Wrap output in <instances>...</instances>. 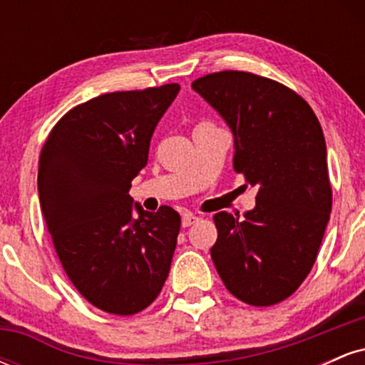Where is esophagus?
Returning <instances> with one entry per match:
<instances>
[{
  "label": "esophagus",
  "instance_id": "1",
  "mask_svg": "<svg viewBox=\"0 0 365 365\" xmlns=\"http://www.w3.org/2000/svg\"><path fill=\"white\" fill-rule=\"evenodd\" d=\"M197 221H199V217L194 216V215H183V217H182V226H183V228H188V226L195 225Z\"/></svg>",
  "mask_w": 365,
  "mask_h": 365
}]
</instances>
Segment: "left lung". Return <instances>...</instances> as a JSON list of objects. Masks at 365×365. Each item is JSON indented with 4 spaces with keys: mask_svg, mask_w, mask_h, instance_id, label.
<instances>
[{
    "mask_svg": "<svg viewBox=\"0 0 365 365\" xmlns=\"http://www.w3.org/2000/svg\"><path fill=\"white\" fill-rule=\"evenodd\" d=\"M194 89L233 133V168L257 187L244 220L217 212L211 257L230 293L250 305L290 297L316 262L331 212L326 142L307 103L249 72L209 73Z\"/></svg>",
    "mask_w": 365,
    "mask_h": 365,
    "instance_id": "1",
    "label": "left lung"
}]
</instances>
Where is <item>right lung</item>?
Listing matches in <instances>:
<instances>
[{
    "instance_id": "obj_1",
    "label": "right lung",
    "mask_w": 365,
    "mask_h": 365,
    "mask_svg": "<svg viewBox=\"0 0 365 365\" xmlns=\"http://www.w3.org/2000/svg\"><path fill=\"white\" fill-rule=\"evenodd\" d=\"M178 91L98 96L66 113L41 150L37 190L54 249L73 287L104 312L144 311L168 278L178 212L144 211L128 190Z\"/></svg>"
}]
</instances>
